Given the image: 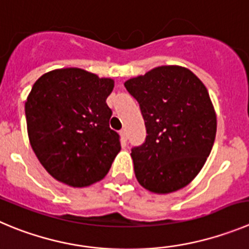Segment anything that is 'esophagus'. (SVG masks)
<instances>
[{
	"mask_svg": "<svg viewBox=\"0 0 249 249\" xmlns=\"http://www.w3.org/2000/svg\"><path fill=\"white\" fill-rule=\"evenodd\" d=\"M120 136H122L123 140L126 141L127 140V132H126V130H125V129L120 130Z\"/></svg>",
	"mask_w": 249,
	"mask_h": 249,
	"instance_id": "obj_1",
	"label": "esophagus"
}]
</instances>
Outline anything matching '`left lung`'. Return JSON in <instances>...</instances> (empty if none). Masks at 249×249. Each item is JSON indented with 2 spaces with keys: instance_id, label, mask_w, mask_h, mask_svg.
<instances>
[{
  "instance_id": "left-lung-1",
  "label": "left lung",
  "mask_w": 249,
  "mask_h": 249,
  "mask_svg": "<svg viewBox=\"0 0 249 249\" xmlns=\"http://www.w3.org/2000/svg\"><path fill=\"white\" fill-rule=\"evenodd\" d=\"M125 87L140 104L146 141L131 150L141 187L168 194L187 187L205 164L216 136V113L205 85L189 69L159 66Z\"/></svg>"
}]
</instances>
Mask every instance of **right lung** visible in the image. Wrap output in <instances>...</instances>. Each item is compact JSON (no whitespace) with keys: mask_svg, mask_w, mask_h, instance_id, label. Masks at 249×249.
Returning <instances> with one entry per match:
<instances>
[{"mask_svg":"<svg viewBox=\"0 0 249 249\" xmlns=\"http://www.w3.org/2000/svg\"><path fill=\"white\" fill-rule=\"evenodd\" d=\"M113 78L77 67L56 69L36 81L25 101L28 138L51 177L73 188L103 179L120 151L109 127L107 98Z\"/></svg>","mask_w":249,"mask_h":249,"instance_id":"1","label":"right lung"}]
</instances>
